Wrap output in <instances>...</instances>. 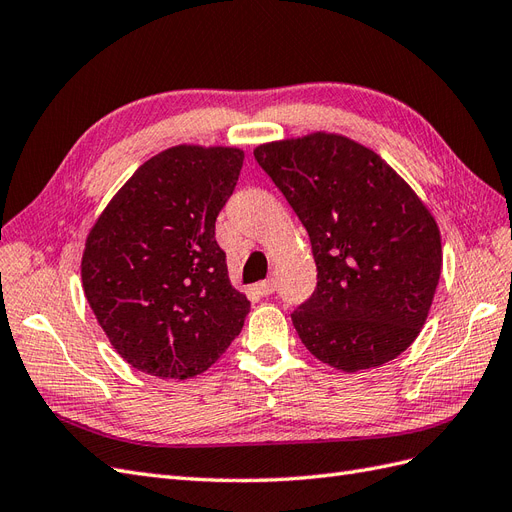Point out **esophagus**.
Returning <instances> with one entry per match:
<instances>
[{
  "instance_id": "34e87169",
  "label": "esophagus",
  "mask_w": 512,
  "mask_h": 512,
  "mask_svg": "<svg viewBox=\"0 0 512 512\" xmlns=\"http://www.w3.org/2000/svg\"><path fill=\"white\" fill-rule=\"evenodd\" d=\"M256 292L262 294V297H269V294L275 292V282L273 280H267V282H258L256 284Z\"/></svg>"
}]
</instances>
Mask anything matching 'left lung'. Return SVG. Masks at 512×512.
<instances>
[{
	"label": "left lung",
	"instance_id": "left-lung-1",
	"mask_svg": "<svg viewBox=\"0 0 512 512\" xmlns=\"http://www.w3.org/2000/svg\"><path fill=\"white\" fill-rule=\"evenodd\" d=\"M254 158L305 226L318 286L292 324L339 371L389 363L421 333L442 271L436 218L376 151L312 132Z\"/></svg>",
	"mask_w": 512,
	"mask_h": 512
}]
</instances>
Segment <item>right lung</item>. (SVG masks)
I'll return each instance as SVG.
<instances>
[{
    "instance_id": "add662e5",
    "label": "right lung",
    "mask_w": 512,
    "mask_h": 512,
    "mask_svg": "<svg viewBox=\"0 0 512 512\" xmlns=\"http://www.w3.org/2000/svg\"><path fill=\"white\" fill-rule=\"evenodd\" d=\"M243 158V149L222 145L164 149L138 166L91 226L85 297L134 369L194 378L241 333L250 301L230 284L215 218Z\"/></svg>"
}]
</instances>
